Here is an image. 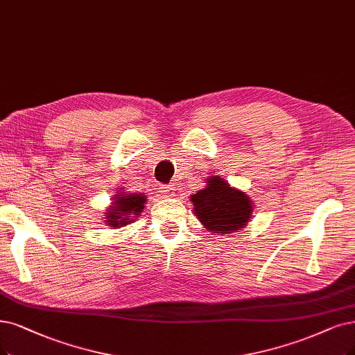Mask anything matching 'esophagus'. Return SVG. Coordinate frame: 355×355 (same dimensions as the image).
<instances>
[{
    "mask_svg": "<svg viewBox=\"0 0 355 355\" xmlns=\"http://www.w3.org/2000/svg\"><path fill=\"white\" fill-rule=\"evenodd\" d=\"M173 190H174L173 186H168V184H162V186L159 187L161 194L165 196V198H169V194H171V191H173Z\"/></svg>",
    "mask_w": 355,
    "mask_h": 355,
    "instance_id": "1",
    "label": "esophagus"
}]
</instances>
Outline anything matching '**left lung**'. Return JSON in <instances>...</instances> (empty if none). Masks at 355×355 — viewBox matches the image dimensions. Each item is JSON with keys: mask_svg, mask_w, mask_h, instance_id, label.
Segmentation results:
<instances>
[{"mask_svg": "<svg viewBox=\"0 0 355 355\" xmlns=\"http://www.w3.org/2000/svg\"><path fill=\"white\" fill-rule=\"evenodd\" d=\"M205 189L190 196L194 215L211 232L220 235L239 232L253 214V200L245 191L231 187L218 175L206 178Z\"/></svg>", "mask_w": 355, "mask_h": 355, "instance_id": "1", "label": "left lung"}]
</instances>
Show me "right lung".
I'll use <instances>...</instances> for the list:
<instances>
[{
  "label": "right lung",
  "instance_id": "1",
  "mask_svg": "<svg viewBox=\"0 0 355 355\" xmlns=\"http://www.w3.org/2000/svg\"><path fill=\"white\" fill-rule=\"evenodd\" d=\"M148 198L144 193H128L123 189L114 194V199L108 211L105 212V225L114 228H121L133 220L143 212L144 203Z\"/></svg>",
  "mask_w": 355,
  "mask_h": 355
}]
</instances>
